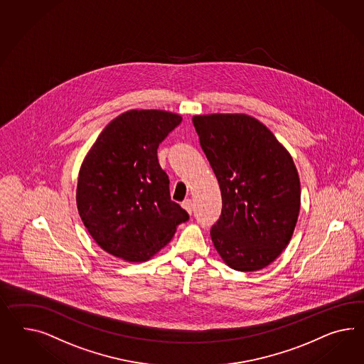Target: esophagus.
Segmentation results:
<instances>
[{
    "label": "esophagus",
    "mask_w": 364,
    "mask_h": 364,
    "mask_svg": "<svg viewBox=\"0 0 364 364\" xmlns=\"http://www.w3.org/2000/svg\"><path fill=\"white\" fill-rule=\"evenodd\" d=\"M181 207L184 208L189 215H192V212H193V204H192V200H189V198L184 200V201L181 203Z\"/></svg>",
    "instance_id": "34e87169"
}]
</instances>
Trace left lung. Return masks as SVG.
Segmentation results:
<instances>
[{"label": "left lung", "instance_id": "1", "mask_svg": "<svg viewBox=\"0 0 364 364\" xmlns=\"http://www.w3.org/2000/svg\"><path fill=\"white\" fill-rule=\"evenodd\" d=\"M223 197L210 229L217 253L238 272L270 265L291 240L301 208L293 157L259 120L246 114L192 118Z\"/></svg>", "mask_w": 364, "mask_h": 364}]
</instances>
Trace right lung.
Here are the masks:
<instances>
[{"label":"right lung","mask_w":364,"mask_h":364,"mask_svg":"<svg viewBox=\"0 0 364 364\" xmlns=\"http://www.w3.org/2000/svg\"><path fill=\"white\" fill-rule=\"evenodd\" d=\"M183 118L163 109H129L111 120L79 169L77 207L105 252L143 262L167 245L187 212L171 200L159 144Z\"/></svg>","instance_id":"1"}]
</instances>
